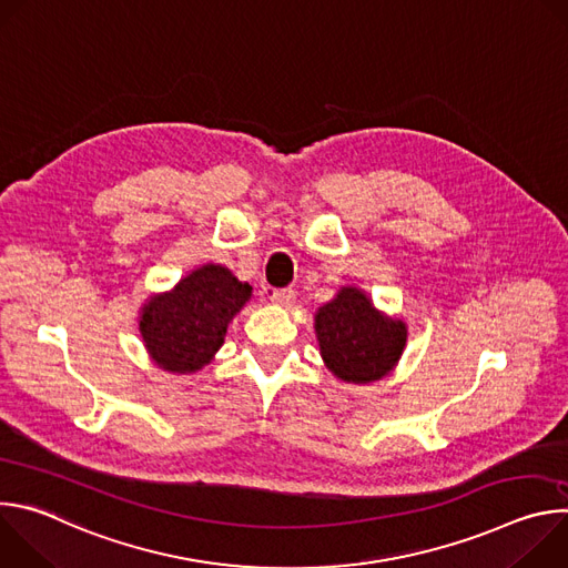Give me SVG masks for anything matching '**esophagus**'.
<instances>
[{"mask_svg": "<svg viewBox=\"0 0 568 568\" xmlns=\"http://www.w3.org/2000/svg\"><path fill=\"white\" fill-rule=\"evenodd\" d=\"M270 298H272V303L287 307V305H292L296 301V292L290 290V287H281V290H272Z\"/></svg>", "mask_w": 568, "mask_h": 568, "instance_id": "obj_1", "label": "esophagus"}]
</instances>
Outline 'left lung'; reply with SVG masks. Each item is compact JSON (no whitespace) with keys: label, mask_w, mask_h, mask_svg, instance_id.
Returning a JSON list of instances; mask_svg holds the SVG:
<instances>
[{"label":"left lung","mask_w":568,"mask_h":568,"mask_svg":"<svg viewBox=\"0 0 568 568\" xmlns=\"http://www.w3.org/2000/svg\"><path fill=\"white\" fill-rule=\"evenodd\" d=\"M314 331L323 362L348 384L382 379L407 346V323L382 314L351 285L316 310Z\"/></svg>","instance_id":"obj_1"}]
</instances>
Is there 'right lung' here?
Instances as JSON below:
<instances>
[{
    "label": "right lung",
    "instance_id": "obj_1",
    "mask_svg": "<svg viewBox=\"0 0 568 568\" xmlns=\"http://www.w3.org/2000/svg\"><path fill=\"white\" fill-rule=\"evenodd\" d=\"M250 298L252 285L226 267L209 263L193 270L141 307L139 331L150 359L169 373H197L215 357L231 318Z\"/></svg>",
    "mask_w": 568,
    "mask_h": 568
}]
</instances>
